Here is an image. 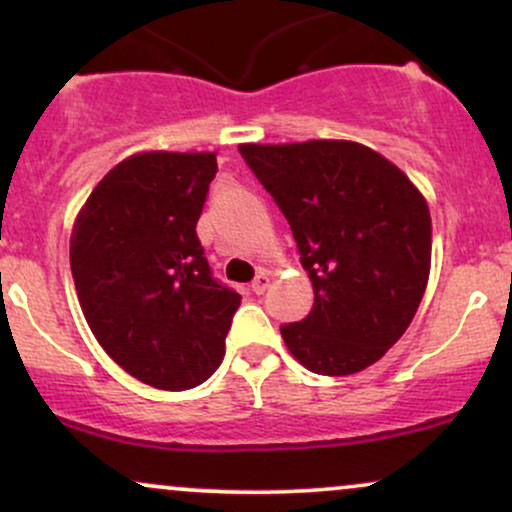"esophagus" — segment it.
I'll use <instances>...</instances> for the list:
<instances>
[{
  "label": "esophagus",
  "instance_id": "34e87169",
  "mask_svg": "<svg viewBox=\"0 0 512 512\" xmlns=\"http://www.w3.org/2000/svg\"><path fill=\"white\" fill-rule=\"evenodd\" d=\"M269 281H272V279H269V274L267 272H260V274L255 276V281H252V291H255L257 296H260V293H264V291L269 289Z\"/></svg>",
  "mask_w": 512,
  "mask_h": 512
}]
</instances>
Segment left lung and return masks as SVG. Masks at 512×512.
<instances>
[{
  "label": "left lung",
  "mask_w": 512,
  "mask_h": 512,
  "mask_svg": "<svg viewBox=\"0 0 512 512\" xmlns=\"http://www.w3.org/2000/svg\"><path fill=\"white\" fill-rule=\"evenodd\" d=\"M255 178L289 221L313 281L308 317L281 325L317 375L373 366L407 332L431 272L424 195L385 156L356 142L240 144Z\"/></svg>",
  "instance_id": "obj_1"
}]
</instances>
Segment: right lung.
<instances>
[{"mask_svg":"<svg viewBox=\"0 0 512 512\" xmlns=\"http://www.w3.org/2000/svg\"><path fill=\"white\" fill-rule=\"evenodd\" d=\"M216 168V154L129 156L98 182L69 240L76 296L98 344L158 390H190L214 375L240 305L214 279L195 231Z\"/></svg>","mask_w":512,"mask_h":512,"instance_id":"add662e5","label":"right lung"}]
</instances>
